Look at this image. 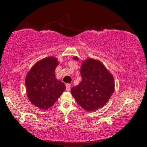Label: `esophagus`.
Masks as SVG:
<instances>
[{
	"label": "esophagus",
	"mask_w": 147,
	"mask_h": 147,
	"mask_svg": "<svg viewBox=\"0 0 147 147\" xmlns=\"http://www.w3.org/2000/svg\"><path fill=\"white\" fill-rule=\"evenodd\" d=\"M66 90L67 91H69L70 90V88H71V86H70V84H67L66 85Z\"/></svg>",
	"instance_id": "1"
}]
</instances>
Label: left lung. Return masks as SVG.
Listing matches in <instances>:
<instances>
[{
	"label": "left lung",
	"instance_id": "1",
	"mask_svg": "<svg viewBox=\"0 0 147 147\" xmlns=\"http://www.w3.org/2000/svg\"><path fill=\"white\" fill-rule=\"evenodd\" d=\"M80 72L82 82L71 88L76 102L89 112L103 107L114 92L113 75L102 62L90 58L83 61Z\"/></svg>",
	"mask_w": 147,
	"mask_h": 147
}]
</instances>
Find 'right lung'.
Listing matches in <instances>:
<instances>
[{
    "label": "right lung",
    "instance_id": "add662e5",
    "mask_svg": "<svg viewBox=\"0 0 147 147\" xmlns=\"http://www.w3.org/2000/svg\"><path fill=\"white\" fill-rule=\"evenodd\" d=\"M58 64L55 57H46L35 63L25 77L28 98L43 110L53 106L65 89V84L55 77Z\"/></svg>",
    "mask_w": 147,
    "mask_h": 147
}]
</instances>
